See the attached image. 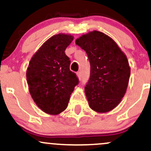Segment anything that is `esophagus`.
<instances>
[{
  "label": "esophagus",
  "instance_id": "esophagus-1",
  "mask_svg": "<svg viewBox=\"0 0 151 151\" xmlns=\"http://www.w3.org/2000/svg\"><path fill=\"white\" fill-rule=\"evenodd\" d=\"M77 75L79 78H81V72H77Z\"/></svg>",
  "mask_w": 151,
  "mask_h": 151
}]
</instances>
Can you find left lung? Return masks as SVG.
Wrapping results in <instances>:
<instances>
[{
    "label": "left lung",
    "instance_id": "obj_1",
    "mask_svg": "<svg viewBox=\"0 0 151 151\" xmlns=\"http://www.w3.org/2000/svg\"><path fill=\"white\" fill-rule=\"evenodd\" d=\"M76 44L85 50L91 70L85 88L93 111L107 112L124 97L131 74L127 58L113 40L99 31L84 35Z\"/></svg>",
    "mask_w": 151,
    "mask_h": 151
}]
</instances>
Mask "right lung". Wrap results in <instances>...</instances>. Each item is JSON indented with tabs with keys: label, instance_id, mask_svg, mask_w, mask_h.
<instances>
[{
	"label": "right lung",
	"instance_id": "obj_1",
	"mask_svg": "<svg viewBox=\"0 0 151 151\" xmlns=\"http://www.w3.org/2000/svg\"><path fill=\"white\" fill-rule=\"evenodd\" d=\"M72 35L59 34L46 41L31 59L27 81L32 99L43 111L56 115L68 106L79 79L70 70L71 61L65 52Z\"/></svg>",
	"mask_w": 151,
	"mask_h": 151
}]
</instances>
